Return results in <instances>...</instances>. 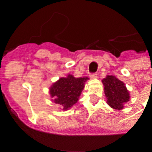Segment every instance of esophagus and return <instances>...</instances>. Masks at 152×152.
Wrapping results in <instances>:
<instances>
[{
	"instance_id": "esophagus-1",
	"label": "esophagus",
	"mask_w": 152,
	"mask_h": 152,
	"mask_svg": "<svg viewBox=\"0 0 152 152\" xmlns=\"http://www.w3.org/2000/svg\"><path fill=\"white\" fill-rule=\"evenodd\" d=\"M90 77H91V79H96L97 78V75L95 73H92L90 75Z\"/></svg>"
}]
</instances>
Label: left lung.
Masks as SVG:
<instances>
[{
	"mask_svg": "<svg viewBox=\"0 0 152 152\" xmlns=\"http://www.w3.org/2000/svg\"><path fill=\"white\" fill-rule=\"evenodd\" d=\"M102 82L108 105L116 110H122L124 103L128 102L130 97L124 83L113 75H107Z\"/></svg>",
	"mask_w": 152,
	"mask_h": 152,
	"instance_id": "left-lung-1",
	"label": "left lung"
}]
</instances>
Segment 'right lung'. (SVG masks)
Instances as JSON below:
<instances>
[{
	"label": "right lung",
	"instance_id": "1",
	"mask_svg": "<svg viewBox=\"0 0 152 152\" xmlns=\"http://www.w3.org/2000/svg\"><path fill=\"white\" fill-rule=\"evenodd\" d=\"M87 80V77H75L71 75L60 78L50 88V94L54 98V103L62 106L64 110L72 107L78 100Z\"/></svg>",
	"mask_w": 152,
	"mask_h": 152
}]
</instances>
